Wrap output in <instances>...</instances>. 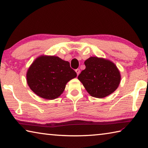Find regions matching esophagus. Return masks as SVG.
I'll list each match as a JSON object with an SVG mask.
<instances>
[{
	"mask_svg": "<svg viewBox=\"0 0 148 148\" xmlns=\"http://www.w3.org/2000/svg\"><path fill=\"white\" fill-rule=\"evenodd\" d=\"M76 72L77 73V76H78L79 74L80 73V70H79V69H76Z\"/></svg>",
	"mask_w": 148,
	"mask_h": 148,
	"instance_id": "1",
	"label": "esophagus"
}]
</instances>
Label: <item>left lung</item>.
Listing matches in <instances>:
<instances>
[{"label": "left lung", "mask_w": 148, "mask_h": 148, "mask_svg": "<svg viewBox=\"0 0 148 148\" xmlns=\"http://www.w3.org/2000/svg\"><path fill=\"white\" fill-rule=\"evenodd\" d=\"M86 69L77 77L91 97L102 99L117 89L121 82L119 69L113 62L91 57L84 62Z\"/></svg>", "instance_id": "obj_1"}]
</instances>
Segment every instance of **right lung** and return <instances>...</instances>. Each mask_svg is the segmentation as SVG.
I'll return each instance as SVG.
<instances>
[{
    "label": "right lung",
    "instance_id": "1",
    "mask_svg": "<svg viewBox=\"0 0 148 148\" xmlns=\"http://www.w3.org/2000/svg\"><path fill=\"white\" fill-rule=\"evenodd\" d=\"M77 76L69 62L59 57L40 56L34 60L27 72V82L32 91L41 98H58L67 82Z\"/></svg>",
    "mask_w": 148,
    "mask_h": 148
}]
</instances>
